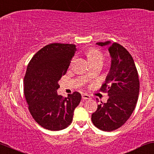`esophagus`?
Instances as JSON below:
<instances>
[{
	"label": "esophagus",
	"instance_id": "1",
	"mask_svg": "<svg viewBox=\"0 0 154 154\" xmlns=\"http://www.w3.org/2000/svg\"><path fill=\"white\" fill-rule=\"evenodd\" d=\"M82 100H89L90 99V96L88 95L87 94H82Z\"/></svg>",
	"mask_w": 154,
	"mask_h": 154
}]
</instances>
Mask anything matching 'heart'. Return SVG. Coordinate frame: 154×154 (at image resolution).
<instances>
[{
    "instance_id": "1",
    "label": "heart",
    "mask_w": 154,
    "mask_h": 154,
    "mask_svg": "<svg viewBox=\"0 0 154 154\" xmlns=\"http://www.w3.org/2000/svg\"><path fill=\"white\" fill-rule=\"evenodd\" d=\"M87 57H88V59L90 61V63L100 60H103V59H104V56H103L102 52L96 49L89 50L88 52H87Z\"/></svg>"
}]
</instances>
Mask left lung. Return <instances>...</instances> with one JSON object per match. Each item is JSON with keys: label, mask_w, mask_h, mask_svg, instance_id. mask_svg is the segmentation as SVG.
I'll return each mask as SVG.
<instances>
[{"label": "left lung", "mask_w": 154, "mask_h": 154, "mask_svg": "<svg viewBox=\"0 0 154 154\" xmlns=\"http://www.w3.org/2000/svg\"><path fill=\"white\" fill-rule=\"evenodd\" d=\"M96 44L107 47L112 60L101 88L107 92L109 99L106 103L98 104L91 121L99 129L112 131L124 124L135 109L139 93V75L133 58L123 46L110 41Z\"/></svg>", "instance_id": "8db88e82"}]
</instances>
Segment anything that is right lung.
<instances>
[{
  "instance_id": "1",
  "label": "right lung",
  "mask_w": 154,
  "mask_h": 154,
  "mask_svg": "<svg viewBox=\"0 0 154 154\" xmlns=\"http://www.w3.org/2000/svg\"><path fill=\"white\" fill-rule=\"evenodd\" d=\"M77 51L73 44L52 43L40 50L29 63L24 94L31 115L45 129L59 131L70 125L82 96L77 91L63 97L58 82L65 75Z\"/></svg>"
}]
</instances>
